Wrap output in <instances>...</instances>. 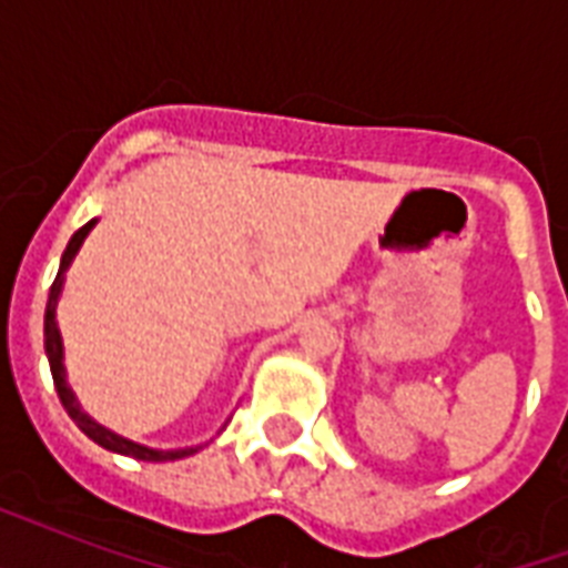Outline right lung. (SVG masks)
Returning <instances> with one entry per match:
<instances>
[{"label":"right lung","mask_w":568,"mask_h":568,"mask_svg":"<svg viewBox=\"0 0 568 568\" xmlns=\"http://www.w3.org/2000/svg\"><path fill=\"white\" fill-rule=\"evenodd\" d=\"M93 223H84L82 230L75 232L70 244H67L64 256H61V267H58V276L52 288H49V301H47V318H43V342H47V356H49V368H52V379H55V388H58V397H61V404H64L67 415L79 424V430L84 436H91L97 445L109 450H118V454H126V457H135V459H146V463H168V459H182V457H191L196 454V448H182V450H153V448H144V445H138V442H129L118 433L105 430L102 424H97L88 413H82V406L75 400V395L70 392L67 386V374H64V351H61V333H58V324H55V303H58V294H61V283H64V271L70 267L73 256L79 253L82 247L84 235L93 230Z\"/></svg>","instance_id":"obj_1"}]
</instances>
